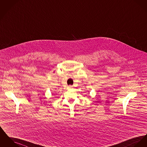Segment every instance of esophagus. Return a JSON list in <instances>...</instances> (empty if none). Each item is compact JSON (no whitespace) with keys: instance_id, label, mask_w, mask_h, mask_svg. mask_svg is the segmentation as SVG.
<instances>
[{"instance_id":"1","label":"esophagus","mask_w":147,"mask_h":147,"mask_svg":"<svg viewBox=\"0 0 147 147\" xmlns=\"http://www.w3.org/2000/svg\"><path fill=\"white\" fill-rule=\"evenodd\" d=\"M72 88V86H71V85H69L68 86V88Z\"/></svg>"}]
</instances>
